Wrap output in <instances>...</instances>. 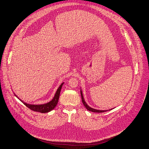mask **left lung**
<instances>
[{
    "label": "left lung",
    "instance_id": "8db88e82",
    "mask_svg": "<svg viewBox=\"0 0 149 149\" xmlns=\"http://www.w3.org/2000/svg\"><path fill=\"white\" fill-rule=\"evenodd\" d=\"M80 93H81V100H82V102H83V104L84 105V106L86 107V109L88 110V111H89L90 112H97V113H102V112H106L107 111H110V110H112L111 109H109V110H106V111H102V110H97L95 109H93L91 108V107H90L88 104L86 103L85 100H84V97L83 96V93H82V91L80 89Z\"/></svg>",
    "mask_w": 149,
    "mask_h": 149
}]
</instances>
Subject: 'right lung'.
<instances>
[{"instance_id":"right-lung-1","label":"right lung","mask_w":149,"mask_h":149,"mask_svg":"<svg viewBox=\"0 0 149 149\" xmlns=\"http://www.w3.org/2000/svg\"><path fill=\"white\" fill-rule=\"evenodd\" d=\"M63 84H64V82L61 84V85L58 87V88L56 90V93H55V95L52 100L50 101H49L45 104H28V103L24 102L23 101H22L21 99H19L17 96L15 94V93H14V95H15V96L16 97H18L26 107H27L29 109L32 110V111L41 112V113H47V112L52 111V110H53L55 108V107L56 106L58 102V100H59L61 90V88H62Z\"/></svg>"}]
</instances>
